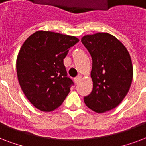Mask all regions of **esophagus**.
Instances as JSON below:
<instances>
[{
  "mask_svg": "<svg viewBox=\"0 0 146 146\" xmlns=\"http://www.w3.org/2000/svg\"><path fill=\"white\" fill-rule=\"evenodd\" d=\"M81 75H78V76L76 77V78H74V81H75V83H78V82H80V81H81Z\"/></svg>",
  "mask_w": 146,
  "mask_h": 146,
  "instance_id": "obj_1",
  "label": "esophagus"
}]
</instances>
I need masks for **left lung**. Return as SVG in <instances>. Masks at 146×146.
<instances>
[{
	"label": "left lung",
	"instance_id": "1",
	"mask_svg": "<svg viewBox=\"0 0 146 146\" xmlns=\"http://www.w3.org/2000/svg\"><path fill=\"white\" fill-rule=\"evenodd\" d=\"M81 42L92 58L93 90L84 101L96 113L111 110L122 102L130 88L133 68L128 50L113 35H86Z\"/></svg>",
	"mask_w": 146,
	"mask_h": 146
}]
</instances>
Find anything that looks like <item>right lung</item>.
Masks as SVG:
<instances>
[{
  "label": "right lung",
  "mask_w": 146,
  "mask_h": 146,
  "mask_svg": "<svg viewBox=\"0 0 146 146\" xmlns=\"http://www.w3.org/2000/svg\"><path fill=\"white\" fill-rule=\"evenodd\" d=\"M79 39L39 30L23 44L17 58V74L23 92L35 107L50 112L62 105L73 81L63 60Z\"/></svg>",
  "instance_id": "add662e5"
}]
</instances>
